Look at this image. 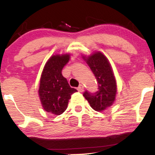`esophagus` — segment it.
Returning a JSON list of instances; mask_svg holds the SVG:
<instances>
[{
  "label": "esophagus",
  "mask_w": 155,
  "mask_h": 155,
  "mask_svg": "<svg viewBox=\"0 0 155 155\" xmlns=\"http://www.w3.org/2000/svg\"><path fill=\"white\" fill-rule=\"evenodd\" d=\"M77 90H78V91L82 92L84 91V86L82 85H79V86L78 87Z\"/></svg>",
  "instance_id": "obj_1"
}]
</instances>
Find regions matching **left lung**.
<instances>
[{"label":"left lung","mask_w":155,"mask_h":155,"mask_svg":"<svg viewBox=\"0 0 155 155\" xmlns=\"http://www.w3.org/2000/svg\"><path fill=\"white\" fill-rule=\"evenodd\" d=\"M82 58L94 74L98 83L97 91L91 93L86 91L83 96L92 109L103 112L113 104L116 96V80L112 67L107 58L101 51L88 56L82 55Z\"/></svg>","instance_id":"8db88e82"}]
</instances>
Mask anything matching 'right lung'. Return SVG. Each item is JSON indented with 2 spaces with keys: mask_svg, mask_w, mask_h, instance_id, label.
Segmentation results:
<instances>
[{
  "mask_svg": "<svg viewBox=\"0 0 155 155\" xmlns=\"http://www.w3.org/2000/svg\"><path fill=\"white\" fill-rule=\"evenodd\" d=\"M70 54H54L45 64L39 86V96L45 111L53 115L63 113L71 95L77 90L70 86L62 76V69L68 63Z\"/></svg>",
  "mask_w": 155,
  "mask_h": 155,
  "instance_id": "obj_1",
  "label": "right lung"
}]
</instances>
